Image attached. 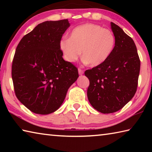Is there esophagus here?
I'll return each mask as SVG.
<instances>
[{"instance_id":"34e87169","label":"esophagus","mask_w":152,"mask_h":152,"mask_svg":"<svg viewBox=\"0 0 152 152\" xmlns=\"http://www.w3.org/2000/svg\"><path fill=\"white\" fill-rule=\"evenodd\" d=\"M78 74H80V75H82V74H84V71L82 70H81V69L78 68Z\"/></svg>"}]
</instances>
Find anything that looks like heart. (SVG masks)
I'll return each instance as SVG.
<instances>
[{
    "label": "heart",
    "instance_id": "1",
    "mask_svg": "<svg viewBox=\"0 0 152 152\" xmlns=\"http://www.w3.org/2000/svg\"><path fill=\"white\" fill-rule=\"evenodd\" d=\"M115 44V38L112 31L99 25L87 23L74 28L70 38L61 39L60 48L64 59L69 62L78 60L82 51L84 62L97 66L110 57Z\"/></svg>",
    "mask_w": 152,
    "mask_h": 152
}]
</instances>
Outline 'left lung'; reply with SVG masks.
I'll list each match as a JSON object with an SVG mask.
<instances>
[{
	"instance_id": "left-lung-1",
	"label": "left lung",
	"mask_w": 152,
	"mask_h": 152,
	"mask_svg": "<svg viewBox=\"0 0 152 152\" xmlns=\"http://www.w3.org/2000/svg\"><path fill=\"white\" fill-rule=\"evenodd\" d=\"M110 27L115 44L103 64L84 72L89 79L87 90L90 103L102 113L121 109L134 96L138 84L140 60L132 37L114 23Z\"/></svg>"
}]
</instances>
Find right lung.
<instances>
[{
  "label": "right lung",
  "mask_w": 152,
  "mask_h": 152,
  "mask_svg": "<svg viewBox=\"0 0 152 152\" xmlns=\"http://www.w3.org/2000/svg\"><path fill=\"white\" fill-rule=\"evenodd\" d=\"M70 25L68 19L43 22L22 38L15 51L11 73L15 95L36 114L58 110L78 78V69L64 60L60 48Z\"/></svg>",
  "instance_id": "1"
}]
</instances>
